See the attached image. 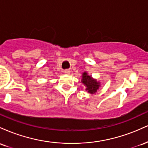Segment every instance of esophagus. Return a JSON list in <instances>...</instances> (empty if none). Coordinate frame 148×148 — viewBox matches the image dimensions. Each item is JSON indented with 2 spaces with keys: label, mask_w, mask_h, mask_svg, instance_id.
<instances>
[{
  "label": "esophagus",
  "mask_w": 148,
  "mask_h": 148,
  "mask_svg": "<svg viewBox=\"0 0 148 148\" xmlns=\"http://www.w3.org/2000/svg\"><path fill=\"white\" fill-rule=\"evenodd\" d=\"M64 73L65 74H70V70H69V69H65V70L64 71Z\"/></svg>",
  "instance_id": "esophagus-1"
}]
</instances>
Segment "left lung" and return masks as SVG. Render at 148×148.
<instances>
[{"label":"left lung","instance_id":"left-lung-1","mask_svg":"<svg viewBox=\"0 0 148 148\" xmlns=\"http://www.w3.org/2000/svg\"><path fill=\"white\" fill-rule=\"evenodd\" d=\"M81 83L86 88V90L90 94H95L99 88L101 87V83L96 79H93L91 75H89L87 72L82 74Z\"/></svg>","mask_w":148,"mask_h":148}]
</instances>
